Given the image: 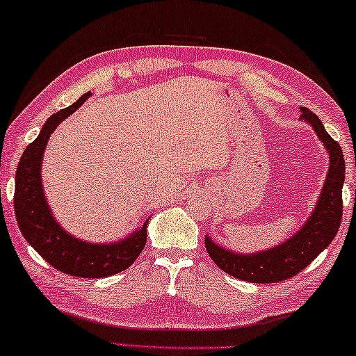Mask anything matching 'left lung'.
<instances>
[{
  "mask_svg": "<svg viewBox=\"0 0 356 356\" xmlns=\"http://www.w3.org/2000/svg\"><path fill=\"white\" fill-rule=\"evenodd\" d=\"M301 118L309 123L330 154V170L309 219L301 229L276 248L257 254H236L205 238V248L220 270L236 279L255 284L281 282L293 277L330 246L342 219V186L346 161L336 140L325 131L322 121L309 108H301Z\"/></svg>",
  "mask_w": 356,
  "mask_h": 356,
  "instance_id": "obj_1",
  "label": "left lung"
}]
</instances>
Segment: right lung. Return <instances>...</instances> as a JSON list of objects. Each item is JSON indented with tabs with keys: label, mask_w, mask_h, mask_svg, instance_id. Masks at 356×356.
<instances>
[{
	"label": "right lung",
	"mask_w": 356,
	"mask_h": 356,
	"mask_svg": "<svg viewBox=\"0 0 356 356\" xmlns=\"http://www.w3.org/2000/svg\"><path fill=\"white\" fill-rule=\"evenodd\" d=\"M90 96L91 92H86L71 107L51 115L38 138L23 151L15 172L14 209L25 240L58 271L77 277H107L124 271L136 261L147 244L148 219L121 241L95 244L77 240L56 222L47 203L40 178L42 156L50 134Z\"/></svg>",
	"instance_id": "right-lung-1"
}]
</instances>
